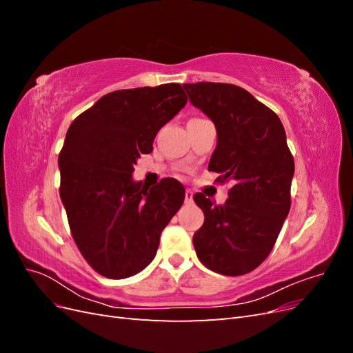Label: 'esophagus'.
<instances>
[{"label": "esophagus", "instance_id": "obj_1", "mask_svg": "<svg viewBox=\"0 0 353 353\" xmlns=\"http://www.w3.org/2000/svg\"><path fill=\"white\" fill-rule=\"evenodd\" d=\"M185 203H187V205L193 203V191H191V190L185 191Z\"/></svg>", "mask_w": 353, "mask_h": 353}]
</instances>
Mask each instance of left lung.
Returning <instances> with one entry per match:
<instances>
[{"mask_svg": "<svg viewBox=\"0 0 353 353\" xmlns=\"http://www.w3.org/2000/svg\"><path fill=\"white\" fill-rule=\"evenodd\" d=\"M194 108L216 128L209 169L231 183L223 205L201 193L205 222L194 232L197 258L222 275H243L266 259L290 210L294 160L284 126L271 109L237 85L184 83Z\"/></svg>", "mask_w": 353, "mask_h": 353, "instance_id": "1", "label": "left lung"}]
</instances>
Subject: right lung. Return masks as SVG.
Wrapping results in <instances>:
<instances>
[{
    "instance_id": "obj_1",
    "label": "right lung",
    "mask_w": 353,
    "mask_h": 353,
    "mask_svg": "<svg viewBox=\"0 0 353 353\" xmlns=\"http://www.w3.org/2000/svg\"><path fill=\"white\" fill-rule=\"evenodd\" d=\"M185 103L179 83L117 90L69 126L59 154L60 199L79 252L103 276L141 272L183 206L179 181L166 178L145 188L132 174L138 157L153 152L160 128Z\"/></svg>"
}]
</instances>
